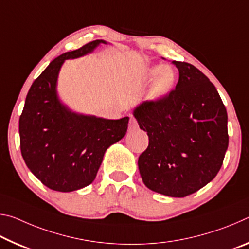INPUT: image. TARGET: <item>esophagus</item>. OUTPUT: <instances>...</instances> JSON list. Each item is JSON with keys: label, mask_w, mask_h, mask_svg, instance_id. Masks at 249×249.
<instances>
[{"label": "esophagus", "mask_w": 249, "mask_h": 249, "mask_svg": "<svg viewBox=\"0 0 249 249\" xmlns=\"http://www.w3.org/2000/svg\"><path fill=\"white\" fill-rule=\"evenodd\" d=\"M138 128V123L137 121L134 119V117H132V119L129 120V124H128V129L129 130H135Z\"/></svg>", "instance_id": "34e87169"}]
</instances>
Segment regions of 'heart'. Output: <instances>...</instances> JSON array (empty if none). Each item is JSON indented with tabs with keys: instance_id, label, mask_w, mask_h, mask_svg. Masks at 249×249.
Returning <instances> with one entry per match:
<instances>
[{
	"instance_id": "1",
	"label": "heart",
	"mask_w": 249,
	"mask_h": 249,
	"mask_svg": "<svg viewBox=\"0 0 249 249\" xmlns=\"http://www.w3.org/2000/svg\"><path fill=\"white\" fill-rule=\"evenodd\" d=\"M147 78L149 80L156 79L151 90V98L156 100L162 98L170 91L175 81V73L169 67L157 66L147 72Z\"/></svg>"
}]
</instances>
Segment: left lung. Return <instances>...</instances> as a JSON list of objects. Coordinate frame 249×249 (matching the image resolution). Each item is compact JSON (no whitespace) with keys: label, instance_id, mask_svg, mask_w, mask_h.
I'll use <instances>...</instances> for the list:
<instances>
[{"label":"left lung","instance_id":"8db88e82","mask_svg":"<svg viewBox=\"0 0 249 249\" xmlns=\"http://www.w3.org/2000/svg\"><path fill=\"white\" fill-rule=\"evenodd\" d=\"M176 89L134 109L149 144L138 158L145 185L160 195L183 197L200 190L220 171L229 146L227 113L214 84L188 62Z\"/></svg>","mask_w":249,"mask_h":249}]
</instances>
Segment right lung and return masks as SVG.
I'll use <instances>...</instances> for the list:
<instances>
[{"instance_id":"add662e5","label":"right lung","mask_w":249,"mask_h":249,"mask_svg":"<svg viewBox=\"0 0 249 249\" xmlns=\"http://www.w3.org/2000/svg\"><path fill=\"white\" fill-rule=\"evenodd\" d=\"M100 44L107 41L93 40L50 62L33 82L19 116L24 161L54 191H75L93 182L105 150L127 132V116L107 120L77 114L58 99L57 79L64 61L92 53Z\"/></svg>"}]
</instances>
